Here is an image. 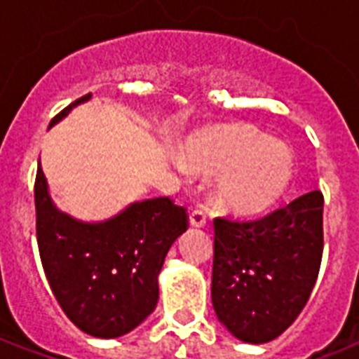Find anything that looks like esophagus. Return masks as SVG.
<instances>
[{"instance_id":"1","label":"esophagus","mask_w":359,"mask_h":359,"mask_svg":"<svg viewBox=\"0 0 359 359\" xmlns=\"http://www.w3.org/2000/svg\"><path fill=\"white\" fill-rule=\"evenodd\" d=\"M188 222H190L191 227H205V224H207V216H205L203 210H194V212H190V216H188Z\"/></svg>"}]
</instances>
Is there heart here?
Masks as SVG:
<instances>
[{
    "label": "heart",
    "mask_w": 359,
    "mask_h": 359,
    "mask_svg": "<svg viewBox=\"0 0 359 359\" xmlns=\"http://www.w3.org/2000/svg\"><path fill=\"white\" fill-rule=\"evenodd\" d=\"M171 156L182 175H214L210 197L233 216L270 212L294 177V152L283 140L266 137L250 124L214 126L188 135Z\"/></svg>",
    "instance_id": "1"
}]
</instances>
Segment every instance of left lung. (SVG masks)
Listing matches in <instances>:
<instances>
[{"label":"left lung","instance_id":"8db88e82","mask_svg":"<svg viewBox=\"0 0 359 359\" xmlns=\"http://www.w3.org/2000/svg\"><path fill=\"white\" fill-rule=\"evenodd\" d=\"M323 194L257 222L214 219L212 306L236 339L262 345L294 323L323 259Z\"/></svg>","mask_w":359,"mask_h":359}]
</instances>
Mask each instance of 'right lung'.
<instances>
[{"instance_id": "add662e5", "label": "right lung", "mask_w": 359, "mask_h": 359, "mask_svg": "<svg viewBox=\"0 0 359 359\" xmlns=\"http://www.w3.org/2000/svg\"><path fill=\"white\" fill-rule=\"evenodd\" d=\"M91 97L89 93L65 108L50 128ZM35 210L50 289L81 332L115 339L154 311L163 259L188 225L184 208L169 197H154L130 203L102 222H83L57 208L39 162Z\"/></svg>"}]
</instances>
